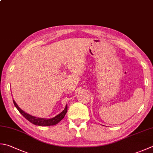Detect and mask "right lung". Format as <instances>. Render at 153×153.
Segmentation results:
<instances>
[{"label": "right lung", "instance_id": "1", "mask_svg": "<svg viewBox=\"0 0 153 153\" xmlns=\"http://www.w3.org/2000/svg\"><path fill=\"white\" fill-rule=\"evenodd\" d=\"M13 103L14 104V106L16 107V109L18 110H19V111L24 117H25L27 120L32 123V124L38 125V126H51V125H54L58 124V123L64 117V116L65 114H66L67 111H68V106L66 105V106H65L64 111L58 115L55 116L54 117L51 118V119L39 118V117H34V116H32L28 114V113H25L24 111H22L20 108L19 105L16 104V103L15 102L14 100H13Z\"/></svg>", "mask_w": 153, "mask_h": 153}]
</instances>
